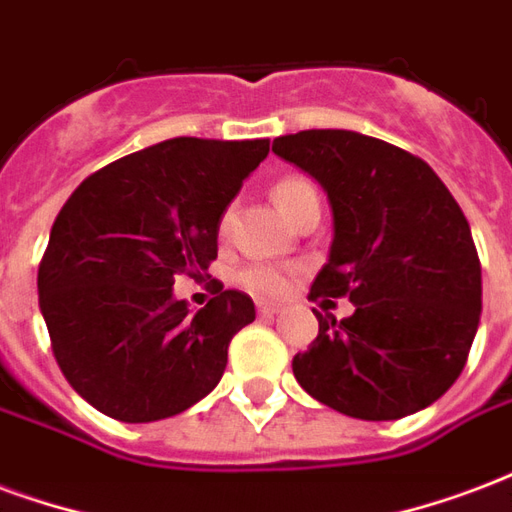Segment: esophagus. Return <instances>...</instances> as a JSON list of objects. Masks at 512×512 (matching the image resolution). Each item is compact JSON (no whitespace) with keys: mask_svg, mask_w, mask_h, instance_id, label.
Masks as SVG:
<instances>
[{"mask_svg":"<svg viewBox=\"0 0 512 512\" xmlns=\"http://www.w3.org/2000/svg\"><path fill=\"white\" fill-rule=\"evenodd\" d=\"M279 309H282V306L268 304V301H260V304H257V314H260V317H274V314H279Z\"/></svg>","mask_w":512,"mask_h":512,"instance_id":"obj_1","label":"esophagus"}]
</instances>
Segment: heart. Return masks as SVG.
Masks as SVG:
<instances>
[{
    "mask_svg": "<svg viewBox=\"0 0 512 512\" xmlns=\"http://www.w3.org/2000/svg\"><path fill=\"white\" fill-rule=\"evenodd\" d=\"M271 195H274V203L287 219H293L306 203L320 200L314 184L309 179H304V176H285V179H279L274 184V189H271ZM227 225H230V214L222 217L219 230L225 233ZM290 276H293V268L290 266L257 263V266L244 268L238 274V285L244 287L246 293L257 295V298H276V295H282L290 287Z\"/></svg>",
    "mask_w": 512,
    "mask_h": 512,
    "instance_id": "1",
    "label": "heart"
}]
</instances>
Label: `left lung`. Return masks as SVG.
<instances>
[{"label":"left lung","instance_id":"left-lung-1","mask_svg":"<svg viewBox=\"0 0 512 512\" xmlns=\"http://www.w3.org/2000/svg\"><path fill=\"white\" fill-rule=\"evenodd\" d=\"M274 154L306 170L333 211L331 255L309 298H350L293 358L298 385L350 418L399 420L458 380L478 333L483 285L469 222L410 151L350 130H304Z\"/></svg>","mask_w":512,"mask_h":512}]
</instances>
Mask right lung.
<instances>
[{
    "mask_svg": "<svg viewBox=\"0 0 512 512\" xmlns=\"http://www.w3.org/2000/svg\"><path fill=\"white\" fill-rule=\"evenodd\" d=\"M266 157V138L162 140L92 173L64 203L37 293L56 363L94 410L151 423L217 388L255 304L219 285L189 312L173 282L217 260L222 214Z\"/></svg>",
    "mask_w": 512,
    "mask_h": 512,
    "instance_id": "add662e5",
    "label": "right lung"
}]
</instances>
